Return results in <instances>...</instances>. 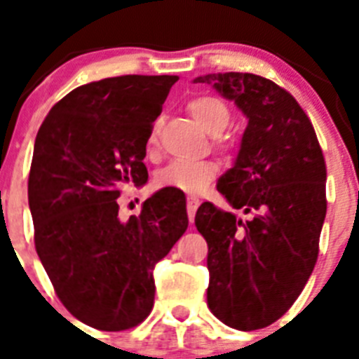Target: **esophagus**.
I'll use <instances>...</instances> for the list:
<instances>
[{
  "label": "esophagus",
  "mask_w": 359,
  "mask_h": 359,
  "mask_svg": "<svg viewBox=\"0 0 359 359\" xmlns=\"http://www.w3.org/2000/svg\"><path fill=\"white\" fill-rule=\"evenodd\" d=\"M201 205V201H199L198 198H187V214H189V219H190V223L194 221L196 217V210H198V207Z\"/></svg>",
  "instance_id": "34e87169"
}]
</instances>
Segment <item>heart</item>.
<instances>
[{"instance_id": "1", "label": "heart", "mask_w": 359, "mask_h": 359, "mask_svg": "<svg viewBox=\"0 0 359 359\" xmlns=\"http://www.w3.org/2000/svg\"><path fill=\"white\" fill-rule=\"evenodd\" d=\"M189 113L192 118L201 126L203 129L210 135H219L223 133L230 122V113L219 98L215 97H196L189 102ZM156 128H152L147 140V152H154L156 149ZM219 174L217 163L210 160H174L161 167L154 176V185L158 189H174L182 190L187 194H201L208 189L212 182Z\"/></svg>"}]
</instances>
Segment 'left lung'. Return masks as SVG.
I'll return each instance as SVG.
<instances>
[{
	"mask_svg": "<svg viewBox=\"0 0 359 359\" xmlns=\"http://www.w3.org/2000/svg\"><path fill=\"white\" fill-rule=\"evenodd\" d=\"M243 111L239 154L217 190L248 221L203 203L196 226L208 244V307L239 331L268 327L302 293L318 259L327 212L325 160L315 128L291 93L253 73H208Z\"/></svg>",
	"mask_w": 359,
	"mask_h": 359,
	"instance_id": "obj_1",
	"label": "left lung"
}]
</instances>
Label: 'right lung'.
Listing matches in <instances>:
<instances>
[{
	"label": "right lung",
	"mask_w": 359,
	"mask_h": 359,
	"mask_svg": "<svg viewBox=\"0 0 359 359\" xmlns=\"http://www.w3.org/2000/svg\"><path fill=\"white\" fill-rule=\"evenodd\" d=\"M176 75H122L79 86L36 136L28 205L37 255L75 318L102 331L144 322L152 269L189 226L183 196L158 190L120 221L122 187L147 182L145 145Z\"/></svg>",
	"instance_id": "1"
}]
</instances>
